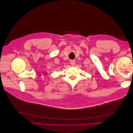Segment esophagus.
<instances>
[{
    "mask_svg": "<svg viewBox=\"0 0 133 133\" xmlns=\"http://www.w3.org/2000/svg\"><path fill=\"white\" fill-rule=\"evenodd\" d=\"M70 64L72 66H74V65L75 64V61L74 60H71L70 61Z\"/></svg>",
    "mask_w": 133,
    "mask_h": 133,
    "instance_id": "34e87169",
    "label": "esophagus"
}]
</instances>
